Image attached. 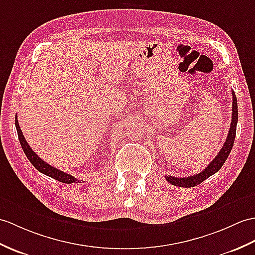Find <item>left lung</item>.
Instances as JSON below:
<instances>
[{
	"label": "left lung",
	"mask_w": 255,
	"mask_h": 255,
	"mask_svg": "<svg viewBox=\"0 0 255 255\" xmlns=\"http://www.w3.org/2000/svg\"><path fill=\"white\" fill-rule=\"evenodd\" d=\"M232 94H233L232 124H230L227 139L225 141L221 151L218 152L217 156H215V158L205 167V169H203L201 173L197 175L185 177V178H178V177H174V176H165V178H166V180L169 183H171V185L177 186V187H182V188H191L194 186H198L199 183L203 182L205 179H208L210 176L217 173V171L222 168L224 163L226 162L229 153L233 149L234 141L236 137L237 123H238V104H237V98H236L235 92L233 91Z\"/></svg>",
	"instance_id": "left-lung-1"
}]
</instances>
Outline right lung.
<instances>
[{
    "label": "right lung",
    "mask_w": 255,
    "mask_h": 255,
    "mask_svg": "<svg viewBox=\"0 0 255 255\" xmlns=\"http://www.w3.org/2000/svg\"><path fill=\"white\" fill-rule=\"evenodd\" d=\"M15 126L17 129V133H18V139L20 142V145L22 147V151L25 152V154L28 157L29 161H30V163L40 171V173H42L46 176L51 177V178H54V179L61 181V182H64V183H73V182L77 181V179L74 176L64 173V171L53 167L49 164H46L42 158H40L37 154H35L31 147L29 146V144L27 143L25 137H23V134L21 132L20 127H19L18 121H17V116L15 117Z\"/></svg>",
    "instance_id": "1"
}]
</instances>
